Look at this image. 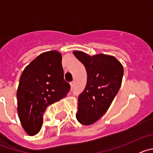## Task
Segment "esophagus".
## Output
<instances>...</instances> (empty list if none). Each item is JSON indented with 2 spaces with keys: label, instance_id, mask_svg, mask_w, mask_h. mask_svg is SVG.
I'll list each match as a JSON object with an SVG mask.
<instances>
[{
  "label": "esophagus",
  "instance_id": "esophagus-1",
  "mask_svg": "<svg viewBox=\"0 0 153 153\" xmlns=\"http://www.w3.org/2000/svg\"><path fill=\"white\" fill-rule=\"evenodd\" d=\"M70 86H71V88H73L74 86V81H72L71 83H70Z\"/></svg>",
  "mask_w": 153,
  "mask_h": 153
}]
</instances>
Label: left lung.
<instances>
[{"mask_svg":"<svg viewBox=\"0 0 153 153\" xmlns=\"http://www.w3.org/2000/svg\"><path fill=\"white\" fill-rule=\"evenodd\" d=\"M74 56L84 65L87 82L78 97L76 118L82 125L97 122L105 114L118 93L123 76V67L117 58L99 53L90 56L75 51Z\"/></svg>","mask_w":153,"mask_h":153,"instance_id":"1","label":"left lung"}]
</instances>
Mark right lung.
I'll return each instance as SVG.
<instances>
[{
  "mask_svg": "<svg viewBox=\"0 0 153 153\" xmlns=\"http://www.w3.org/2000/svg\"><path fill=\"white\" fill-rule=\"evenodd\" d=\"M62 56L57 51L40 53L25 67L17 91V113L30 136L40 132L46 108L67 96L70 86L63 78Z\"/></svg>",
  "mask_w": 153,
  "mask_h": 153,
  "instance_id": "add662e5",
  "label": "right lung"
}]
</instances>
